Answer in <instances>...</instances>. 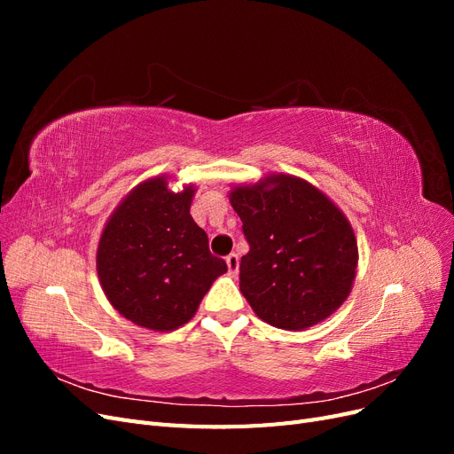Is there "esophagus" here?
<instances>
[{"label": "esophagus", "instance_id": "esophagus-1", "mask_svg": "<svg viewBox=\"0 0 454 454\" xmlns=\"http://www.w3.org/2000/svg\"><path fill=\"white\" fill-rule=\"evenodd\" d=\"M227 261V269H229V274H237L239 272V265H240V259L237 254H229L225 257Z\"/></svg>", "mask_w": 454, "mask_h": 454}]
</instances>
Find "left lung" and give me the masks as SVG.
Here are the masks:
<instances>
[{"mask_svg": "<svg viewBox=\"0 0 454 454\" xmlns=\"http://www.w3.org/2000/svg\"><path fill=\"white\" fill-rule=\"evenodd\" d=\"M229 200L250 244L240 261V292L261 320L301 332L345 303L358 242L332 199L303 177L269 174L235 185Z\"/></svg>", "mask_w": 454, "mask_h": 454, "instance_id": "left-lung-1", "label": "left lung"}]
</instances>
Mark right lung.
<instances>
[{
	"instance_id": "obj_1",
	"label": "right lung",
	"mask_w": 454,
	"mask_h": 454,
	"mask_svg": "<svg viewBox=\"0 0 454 454\" xmlns=\"http://www.w3.org/2000/svg\"><path fill=\"white\" fill-rule=\"evenodd\" d=\"M168 184V176H155L136 185L109 215L96 250L109 303L153 332L187 324L214 280L227 272L189 214L197 187L172 191Z\"/></svg>"
}]
</instances>
